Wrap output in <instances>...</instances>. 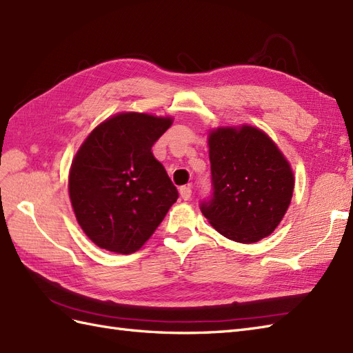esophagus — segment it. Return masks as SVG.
I'll use <instances>...</instances> for the list:
<instances>
[{
    "label": "esophagus",
    "mask_w": 353,
    "mask_h": 353,
    "mask_svg": "<svg viewBox=\"0 0 353 353\" xmlns=\"http://www.w3.org/2000/svg\"><path fill=\"white\" fill-rule=\"evenodd\" d=\"M179 194H181V197L184 201H188L192 197V185L188 184V185H183V187H179Z\"/></svg>",
    "instance_id": "obj_1"
}]
</instances>
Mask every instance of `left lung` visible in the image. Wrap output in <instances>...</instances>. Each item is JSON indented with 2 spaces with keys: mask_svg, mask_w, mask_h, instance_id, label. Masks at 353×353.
<instances>
[{
  "mask_svg": "<svg viewBox=\"0 0 353 353\" xmlns=\"http://www.w3.org/2000/svg\"><path fill=\"white\" fill-rule=\"evenodd\" d=\"M212 194L201 203L219 234L252 244L271 235L289 208L294 172L271 137L252 125L219 127L208 137Z\"/></svg>",
  "mask_w": 353,
  "mask_h": 353,
  "instance_id": "1",
  "label": "left lung"
}]
</instances>
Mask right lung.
<instances>
[{
    "label": "right lung",
    "instance_id": "right-lung-1",
    "mask_svg": "<svg viewBox=\"0 0 353 353\" xmlns=\"http://www.w3.org/2000/svg\"><path fill=\"white\" fill-rule=\"evenodd\" d=\"M172 121L121 112L94 128L76 152L68 194L77 223L100 248L137 252L176 202V187L151 151Z\"/></svg>",
    "mask_w": 353,
    "mask_h": 353
}]
</instances>
